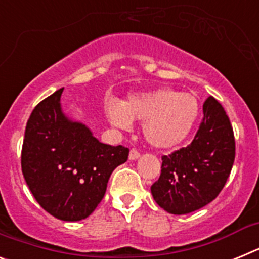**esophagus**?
<instances>
[{"label":"esophagus","instance_id":"1","mask_svg":"<svg viewBox=\"0 0 259 259\" xmlns=\"http://www.w3.org/2000/svg\"><path fill=\"white\" fill-rule=\"evenodd\" d=\"M139 157H140V152L137 149H131V152H130V159H131V161H135V159H137Z\"/></svg>","mask_w":259,"mask_h":259}]
</instances>
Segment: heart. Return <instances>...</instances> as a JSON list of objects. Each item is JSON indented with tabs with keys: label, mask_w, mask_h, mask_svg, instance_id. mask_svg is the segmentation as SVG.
<instances>
[{
	"label": "heart",
	"mask_w": 259,
	"mask_h": 259,
	"mask_svg": "<svg viewBox=\"0 0 259 259\" xmlns=\"http://www.w3.org/2000/svg\"><path fill=\"white\" fill-rule=\"evenodd\" d=\"M105 113L115 127L128 130L132 120L144 122L145 139L157 148H172L191 134L200 114L193 93L159 88L131 95L124 102L109 100Z\"/></svg>",
	"instance_id": "obj_1"
}]
</instances>
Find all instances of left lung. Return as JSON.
Returning <instances> with one entry per match:
<instances>
[{"label":"left lung","instance_id":"left-lung-1","mask_svg":"<svg viewBox=\"0 0 259 259\" xmlns=\"http://www.w3.org/2000/svg\"><path fill=\"white\" fill-rule=\"evenodd\" d=\"M202 109L193 141L162 157L161 176L150 188L155 202L170 214H188L211 202L232 170L235 136L230 118L214 97Z\"/></svg>","mask_w":259,"mask_h":259}]
</instances>
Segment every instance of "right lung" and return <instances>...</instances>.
I'll return each mask as SVG.
<instances>
[{"instance_id": "add662e5", "label": "right lung", "mask_w": 259, "mask_h": 259, "mask_svg": "<svg viewBox=\"0 0 259 259\" xmlns=\"http://www.w3.org/2000/svg\"><path fill=\"white\" fill-rule=\"evenodd\" d=\"M58 89L33 109L22 148V172L40 206L66 222L85 219L104 198L107 182L130 149L102 144L63 114Z\"/></svg>"}]
</instances>
